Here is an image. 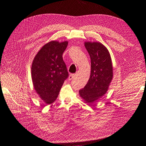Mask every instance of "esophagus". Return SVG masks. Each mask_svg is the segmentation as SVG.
<instances>
[{
    "instance_id": "obj_1",
    "label": "esophagus",
    "mask_w": 146,
    "mask_h": 146,
    "mask_svg": "<svg viewBox=\"0 0 146 146\" xmlns=\"http://www.w3.org/2000/svg\"><path fill=\"white\" fill-rule=\"evenodd\" d=\"M75 77V74H70L69 76V80H71L72 78H74Z\"/></svg>"
}]
</instances>
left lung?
I'll list each match as a JSON object with an SVG mask.
<instances>
[{
    "label": "left lung",
    "instance_id": "left-lung-1",
    "mask_svg": "<svg viewBox=\"0 0 146 146\" xmlns=\"http://www.w3.org/2000/svg\"><path fill=\"white\" fill-rule=\"evenodd\" d=\"M85 47L91 60V73L88 82L79 90L87 102H94L106 94L113 78L111 59L107 48L100 42H86Z\"/></svg>",
    "mask_w": 146,
    "mask_h": 146
}]
</instances>
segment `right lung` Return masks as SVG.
Wrapping results in <instances>:
<instances>
[{"label": "right lung", "instance_id": "obj_1", "mask_svg": "<svg viewBox=\"0 0 146 146\" xmlns=\"http://www.w3.org/2000/svg\"><path fill=\"white\" fill-rule=\"evenodd\" d=\"M68 42H49L35 57L32 65V79L35 90L48 104L57 98L68 72L62 55Z\"/></svg>", "mask_w": 146, "mask_h": 146}]
</instances>
